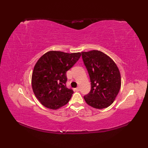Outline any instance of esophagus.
<instances>
[{"label": "esophagus", "instance_id": "34e87169", "mask_svg": "<svg viewBox=\"0 0 148 148\" xmlns=\"http://www.w3.org/2000/svg\"><path fill=\"white\" fill-rule=\"evenodd\" d=\"M75 90L77 91V92H79V91L80 90V88L79 87H77L76 88H75Z\"/></svg>", "mask_w": 148, "mask_h": 148}]
</instances>
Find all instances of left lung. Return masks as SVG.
Segmentation results:
<instances>
[{
  "label": "left lung",
  "mask_w": 148,
  "mask_h": 148,
  "mask_svg": "<svg viewBox=\"0 0 148 148\" xmlns=\"http://www.w3.org/2000/svg\"><path fill=\"white\" fill-rule=\"evenodd\" d=\"M81 54L91 82V90L84 96V100L94 108H108L114 102L121 88L117 65L109 56L97 50Z\"/></svg>",
  "instance_id": "1"
}]
</instances>
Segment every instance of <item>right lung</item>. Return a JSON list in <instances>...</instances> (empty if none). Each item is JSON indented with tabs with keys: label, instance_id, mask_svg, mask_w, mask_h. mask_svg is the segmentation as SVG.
Here are the masks:
<instances>
[{
	"label": "right lung",
	"instance_id": "1",
	"mask_svg": "<svg viewBox=\"0 0 148 148\" xmlns=\"http://www.w3.org/2000/svg\"><path fill=\"white\" fill-rule=\"evenodd\" d=\"M81 55L80 53L51 51L37 61L32 73V86L37 99L46 108L57 109L70 100L74 92L66 86V72Z\"/></svg>",
	"mask_w": 148,
	"mask_h": 148
}]
</instances>
